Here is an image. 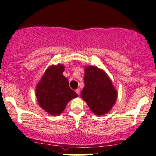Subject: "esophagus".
Instances as JSON below:
<instances>
[{"instance_id":"34e87169","label":"esophagus","mask_w":156,"mask_h":156,"mask_svg":"<svg viewBox=\"0 0 156 156\" xmlns=\"http://www.w3.org/2000/svg\"><path fill=\"white\" fill-rule=\"evenodd\" d=\"M76 93H77L78 95H79V94H80V89H79V88L76 89Z\"/></svg>"}]
</instances>
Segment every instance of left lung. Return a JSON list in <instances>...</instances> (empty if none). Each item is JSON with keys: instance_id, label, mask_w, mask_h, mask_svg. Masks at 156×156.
<instances>
[{"instance_id": "obj_1", "label": "left lung", "mask_w": 156, "mask_h": 156, "mask_svg": "<svg viewBox=\"0 0 156 156\" xmlns=\"http://www.w3.org/2000/svg\"><path fill=\"white\" fill-rule=\"evenodd\" d=\"M84 83L81 97L91 111L97 115L108 112L116 102L117 91L106 73L98 67L87 66L85 69Z\"/></svg>"}]
</instances>
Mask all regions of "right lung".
Returning a JSON list of instances; mask_svg holds the SVG:
<instances>
[{
    "instance_id": "obj_1",
    "label": "right lung",
    "mask_w": 156,
    "mask_h": 156,
    "mask_svg": "<svg viewBox=\"0 0 156 156\" xmlns=\"http://www.w3.org/2000/svg\"><path fill=\"white\" fill-rule=\"evenodd\" d=\"M64 66L58 64L48 69L38 83L36 95L40 107L51 115H58L68 102L78 96L63 76Z\"/></svg>"
}]
</instances>
